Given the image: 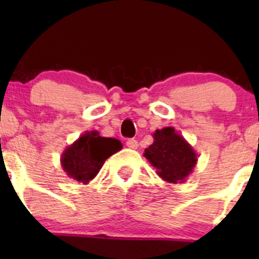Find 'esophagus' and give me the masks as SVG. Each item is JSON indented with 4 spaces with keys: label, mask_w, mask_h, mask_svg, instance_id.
Returning a JSON list of instances; mask_svg holds the SVG:
<instances>
[{
    "label": "esophagus",
    "mask_w": 259,
    "mask_h": 259,
    "mask_svg": "<svg viewBox=\"0 0 259 259\" xmlns=\"http://www.w3.org/2000/svg\"><path fill=\"white\" fill-rule=\"evenodd\" d=\"M126 146L130 149H137L138 148V142L135 139H129L126 142Z\"/></svg>",
    "instance_id": "1"
}]
</instances>
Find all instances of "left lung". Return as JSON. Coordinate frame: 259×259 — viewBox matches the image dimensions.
<instances>
[{"instance_id":"1","label":"left lung","mask_w":259,"mask_h":259,"mask_svg":"<svg viewBox=\"0 0 259 259\" xmlns=\"http://www.w3.org/2000/svg\"><path fill=\"white\" fill-rule=\"evenodd\" d=\"M153 138L144 156L156 169V174L171 184L184 183L198 161L193 146L171 126L155 130Z\"/></svg>"}]
</instances>
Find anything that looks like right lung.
<instances>
[{
    "instance_id": "right-lung-1",
    "label": "right lung",
    "mask_w": 259,
    "mask_h": 259,
    "mask_svg": "<svg viewBox=\"0 0 259 259\" xmlns=\"http://www.w3.org/2000/svg\"><path fill=\"white\" fill-rule=\"evenodd\" d=\"M122 144L114 138H104L96 130L86 132L61 154V166L67 177L88 184L98 176L109 156L121 150Z\"/></svg>"
}]
</instances>
